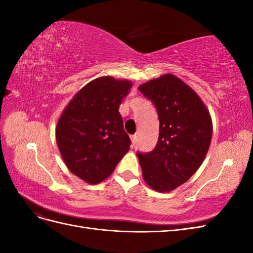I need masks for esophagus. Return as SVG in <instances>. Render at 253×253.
I'll list each match as a JSON object with an SVG mask.
<instances>
[{
    "label": "esophagus",
    "mask_w": 253,
    "mask_h": 253,
    "mask_svg": "<svg viewBox=\"0 0 253 253\" xmlns=\"http://www.w3.org/2000/svg\"><path fill=\"white\" fill-rule=\"evenodd\" d=\"M131 141H132V145L134 147V145H135L136 142H137V135H136V134L131 135Z\"/></svg>",
    "instance_id": "1"
}]
</instances>
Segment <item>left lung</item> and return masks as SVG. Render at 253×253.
<instances>
[{
	"instance_id": "left-lung-1",
	"label": "left lung",
	"mask_w": 253,
	"mask_h": 253,
	"mask_svg": "<svg viewBox=\"0 0 253 253\" xmlns=\"http://www.w3.org/2000/svg\"><path fill=\"white\" fill-rule=\"evenodd\" d=\"M138 89L155 104L159 118L155 149L137 153L143 179L157 192H170L202 166L211 143L212 119L201 97L173 74L142 83Z\"/></svg>"
}]
</instances>
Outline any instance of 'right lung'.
<instances>
[{"label": "right lung", "mask_w": 253, "mask_h": 253, "mask_svg": "<svg viewBox=\"0 0 253 253\" xmlns=\"http://www.w3.org/2000/svg\"><path fill=\"white\" fill-rule=\"evenodd\" d=\"M132 86L126 79L99 77L73 97L58 120L56 140L63 162L90 185L108 178L129 150L119 105Z\"/></svg>", "instance_id": "right-lung-1"}]
</instances>
